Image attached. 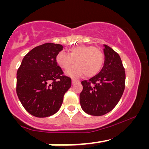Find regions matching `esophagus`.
Segmentation results:
<instances>
[{
	"mask_svg": "<svg viewBox=\"0 0 149 149\" xmlns=\"http://www.w3.org/2000/svg\"><path fill=\"white\" fill-rule=\"evenodd\" d=\"M76 81H77V80H76V79H72V83L74 84L75 82Z\"/></svg>",
	"mask_w": 149,
	"mask_h": 149,
	"instance_id": "34e87169",
	"label": "esophagus"
}]
</instances>
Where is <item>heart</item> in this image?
Wrapping results in <instances>:
<instances>
[{
  "label": "heart",
  "mask_w": 149,
  "mask_h": 149,
  "mask_svg": "<svg viewBox=\"0 0 149 149\" xmlns=\"http://www.w3.org/2000/svg\"><path fill=\"white\" fill-rule=\"evenodd\" d=\"M68 73L71 76H81L84 73L86 77H93L102 69L104 55L98 48L93 46L79 45L70 49L69 54L60 51L56 55V61L61 68L68 70L74 63Z\"/></svg>",
  "instance_id": "heart-1"
}]
</instances>
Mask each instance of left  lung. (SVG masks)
<instances>
[{"label": "left lung", "instance_id": "1", "mask_svg": "<svg viewBox=\"0 0 149 149\" xmlns=\"http://www.w3.org/2000/svg\"><path fill=\"white\" fill-rule=\"evenodd\" d=\"M104 47L105 61L102 70L88 81H81V107L93 116H101L112 110L125 89V71L120 57L110 47Z\"/></svg>", "mask_w": 149, "mask_h": 149}]
</instances>
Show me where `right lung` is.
Wrapping results in <instances>:
<instances>
[{
    "instance_id": "right-lung-1",
    "label": "right lung",
    "mask_w": 149,
    "mask_h": 149,
    "mask_svg": "<svg viewBox=\"0 0 149 149\" xmlns=\"http://www.w3.org/2000/svg\"><path fill=\"white\" fill-rule=\"evenodd\" d=\"M61 45L45 43L24 57L16 76V94L24 109L37 118L56 113L64 94L71 86L70 78L63 75L56 55Z\"/></svg>"
}]
</instances>
